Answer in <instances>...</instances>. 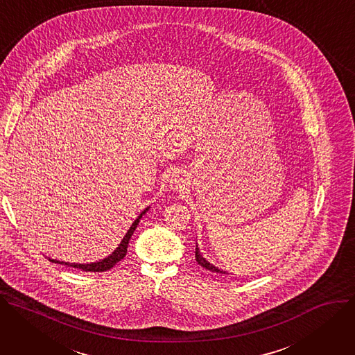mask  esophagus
<instances>
[{"mask_svg": "<svg viewBox=\"0 0 355 355\" xmlns=\"http://www.w3.org/2000/svg\"><path fill=\"white\" fill-rule=\"evenodd\" d=\"M172 183H173V184H175V186H176V187H180V186H182V183H183V182H182V178H180V176H178V175H176V176H175V178H173V179H172Z\"/></svg>", "mask_w": 355, "mask_h": 355, "instance_id": "34e87169", "label": "esophagus"}]
</instances>
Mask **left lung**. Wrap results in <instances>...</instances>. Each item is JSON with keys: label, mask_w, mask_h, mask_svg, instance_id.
<instances>
[{"label": "left lung", "mask_w": 355, "mask_h": 355, "mask_svg": "<svg viewBox=\"0 0 355 355\" xmlns=\"http://www.w3.org/2000/svg\"><path fill=\"white\" fill-rule=\"evenodd\" d=\"M196 261H198V263L199 265H202L203 268H206L207 270H211V272H216V273H227L225 270H221V269H218L217 266H214V265H211L209 261H206V258H203L202 255H200V251H199V248H198V244H196Z\"/></svg>", "instance_id": "8db88e82"}]
</instances>
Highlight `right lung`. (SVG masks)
<instances>
[{"label":"right lung","instance_id":"add662e5","mask_svg":"<svg viewBox=\"0 0 355 355\" xmlns=\"http://www.w3.org/2000/svg\"><path fill=\"white\" fill-rule=\"evenodd\" d=\"M148 209H149V207H146V209L138 216V218L132 223V225L130 227L128 232L125 234V237L123 239L121 244L118 245V248H116L110 257H107V258H104V259H101V261H98V262H92V263H69V262H59V261H56V259H49V261H52V262H59V263H64V265H67V266L82 269V270H86V272H104V270L111 269L114 265H116L121 259H124V257L127 255V248H128V243H130L131 235L134 234L137 225L139 224L141 217L148 211Z\"/></svg>","mask_w":355,"mask_h":355}]
</instances>
